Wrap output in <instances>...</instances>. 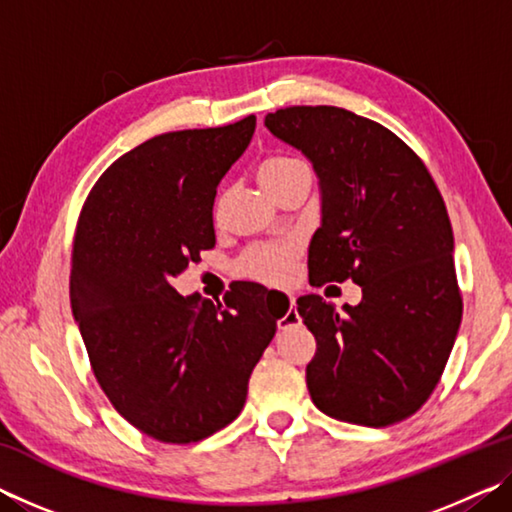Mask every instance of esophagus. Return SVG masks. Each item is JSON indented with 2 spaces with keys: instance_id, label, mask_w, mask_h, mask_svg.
Here are the masks:
<instances>
[{
  "instance_id": "1",
  "label": "esophagus",
  "mask_w": 512,
  "mask_h": 512,
  "mask_svg": "<svg viewBox=\"0 0 512 512\" xmlns=\"http://www.w3.org/2000/svg\"><path fill=\"white\" fill-rule=\"evenodd\" d=\"M266 305L271 307L273 311H277V327L280 329H287L291 327L293 323L298 320V314H296V298L293 296H280V293H271V296L266 298Z\"/></svg>"
}]
</instances>
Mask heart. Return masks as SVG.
I'll use <instances>...</instances> for the list:
<instances>
[{
    "instance_id": "1",
    "label": "heart",
    "mask_w": 512,
    "mask_h": 512,
    "mask_svg": "<svg viewBox=\"0 0 512 512\" xmlns=\"http://www.w3.org/2000/svg\"><path fill=\"white\" fill-rule=\"evenodd\" d=\"M300 173H309V167L296 155H268L257 169V178L268 194L275 196L277 189L284 187ZM300 257V246L296 241H280L246 250L237 262V273L246 280H255L271 287L287 284L293 275Z\"/></svg>"
}]
</instances>
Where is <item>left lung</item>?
I'll return each mask as SVG.
<instances>
[{"label": "left lung", "mask_w": 512, "mask_h": 512, "mask_svg": "<svg viewBox=\"0 0 512 512\" xmlns=\"http://www.w3.org/2000/svg\"><path fill=\"white\" fill-rule=\"evenodd\" d=\"M264 124L318 176L323 216L309 282L352 280L363 293L345 314L316 293L298 298L316 336L311 400L363 427L402 422L436 388L463 316L443 196L400 137L350 110L293 106L268 112Z\"/></svg>", "instance_id": "obj_1"}]
</instances>
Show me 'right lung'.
<instances>
[{"label":"right lung","mask_w":512,"mask_h":512,"mask_svg":"<svg viewBox=\"0 0 512 512\" xmlns=\"http://www.w3.org/2000/svg\"><path fill=\"white\" fill-rule=\"evenodd\" d=\"M255 121L135 146L103 171L76 223L69 300L94 377L121 418L160 443L228 427L275 336L262 284H235L216 305L171 284L214 248L216 187Z\"/></svg>","instance_id":"obj_1"}]
</instances>
